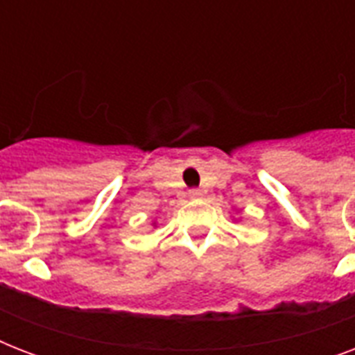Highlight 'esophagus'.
Returning <instances> with one entry per match:
<instances>
[{"label": "esophagus", "mask_w": 355, "mask_h": 355, "mask_svg": "<svg viewBox=\"0 0 355 355\" xmlns=\"http://www.w3.org/2000/svg\"><path fill=\"white\" fill-rule=\"evenodd\" d=\"M188 195L191 197V199H200V197H202V191H200L199 188H191L188 191Z\"/></svg>", "instance_id": "obj_1"}]
</instances>
